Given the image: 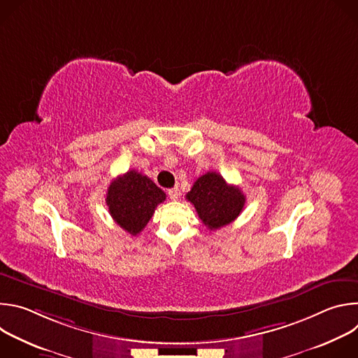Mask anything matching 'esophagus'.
Returning <instances> with one entry per match:
<instances>
[{"label": "esophagus", "instance_id": "esophagus-1", "mask_svg": "<svg viewBox=\"0 0 358 358\" xmlns=\"http://www.w3.org/2000/svg\"><path fill=\"white\" fill-rule=\"evenodd\" d=\"M169 195H170V198L171 199H180L181 198V189L178 188V187H174V188H171V189H169Z\"/></svg>", "mask_w": 358, "mask_h": 358}]
</instances>
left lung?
<instances>
[{
	"label": "left lung",
	"instance_id": "1",
	"mask_svg": "<svg viewBox=\"0 0 358 358\" xmlns=\"http://www.w3.org/2000/svg\"><path fill=\"white\" fill-rule=\"evenodd\" d=\"M185 198L195 207L203 225L211 231L234 222L243 210L245 195L236 185H229L215 171H208L194 182Z\"/></svg>",
	"mask_w": 358,
	"mask_h": 358
}]
</instances>
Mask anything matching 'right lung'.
I'll use <instances>...</instances> for the list:
<instances>
[{
    "label": "right lung",
    "mask_w": 358,
    "mask_h": 358,
    "mask_svg": "<svg viewBox=\"0 0 358 358\" xmlns=\"http://www.w3.org/2000/svg\"><path fill=\"white\" fill-rule=\"evenodd\" d=\"M164 199L166 192L136 170L113 180L106 194V203L113 221L134 236L144 229Z\"/></svg>",
    "instance_id": "1"
}]
</instances>
